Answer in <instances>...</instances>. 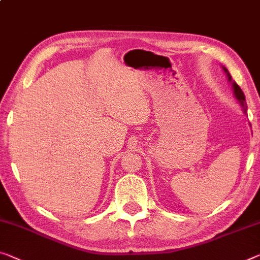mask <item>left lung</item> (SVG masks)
Instances as JSON below:
<instances>
[{
    "instance_id": "1",
    "label": "left lung",
    "mask_w": 260,
    "mask_h": 260,
    "mask_svg": "<svg viewBox=\"0 0 260 260\" xmlns=\"http://www.w3.org/2000/svg\"><path fill=\"white\" fill-rule=\"evenodd\" d=\"M224 69V71H225V73H226V76H228V79H229V81H231V76H230V73L228 72V70L225 69V68H223ZM232 87H234V92H235V95H236V98L238 99V102L241 103V105L242 106H244V104H245V95H244V93H243V91H242V88L238 86L237 84L235 83H232Z\"/></svg>"
}]
</instances>
